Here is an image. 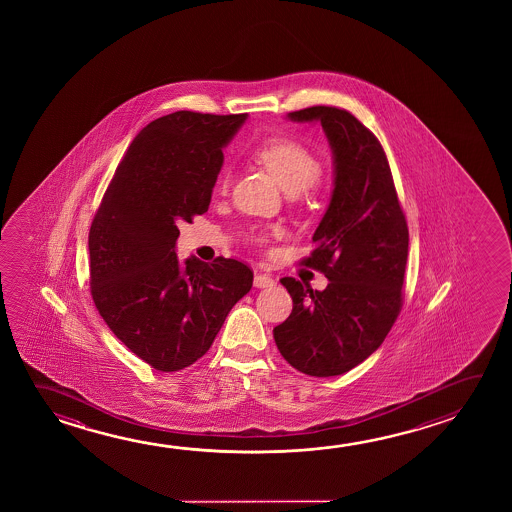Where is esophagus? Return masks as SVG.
Wrapping results in <instances>:
<instances>
[{"instance_id":"esophagus-1","label":"esophagus","mask_w":512,"mask_h":512,"mask_svg":"<svg viewBox=\"0 0 512 512\" xmlns=\"http://www.w3.org/2000/svg\"><path fill=\"white\" fill-rule=\"evenodd\" d=\"M253 284H255V287H259V289H264V287H271V285H275V280H273L271 275H266V273H259V275H255Z\"/></svg>"}]
</instances>
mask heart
Instances as JSON below:
<instances>
[{"instance_id": "b5f03b06", "label": "heart", "mask_w": 512, "mask_h": 512, "mask_svg": "<svg viewBox=\"0 0 512 512\" xmlns=\"http://www.w3.org/2000/svg\"><path fill=\"white\" fill-rule=\"evenodd\" d=\"M253 157L275 176L278 185L287 194L303 193L312 185L318 184L323 171L318 155L302 141L287 135L271 137L268 141L260 143L253 150ZM228 182H230V173L228 169H223L219 173V189L225 191Z\"/></svg>"}]
</instances>
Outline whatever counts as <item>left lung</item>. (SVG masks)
<instances>
[{"label": "left lung", "instance_id": "obj_1", "mask_svg": "<svg viewBox=\"0 0 512 512\" xmlns=\"http://www.w3.org/2000/svg\"><path fill=\"white\" fill-rule=\"evenodd\" d=\"M319 121L334 153V191L303 259L330 280L314 291L280 280L293 312L273 337L285 361L310 377H336L366 361L384 343L403 303L409 228L394 189L386 151L348 110L309 107L289 112Z\"/></svg>", "mask_w": 512, "mask_h": 512}]
</instances>
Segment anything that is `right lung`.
<instances>
[{"mask_svg":"<svg viewBox=\"0 0 512 512\" xmlns=\"http://www.w3.org/2000/svg\"><path fill=\"white\" fill-rule=\"evenodd\" d=\"M246 114L178 110L144 126L119 162L89 232L91 294L130 352L157 371L198 361L252 289L243 262L191 257L180 266L178 221L209 210L223 148Z\"/></svg>","mask_w":512,"mask_h":512,"instance_id":"add662e5","label":"right lung"}]
</instances>
